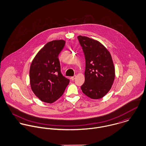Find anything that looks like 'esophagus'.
Segmentation results:
<instances>
[{
	"label": "esophagus",
	"instance_id": "esophagus-1",
	"mask_svg": "<svg viewBox=\"0 0 146 146\" xmlns=\"http://www.w3.org/2000/svg\"><path fill=\"white\" fill-rule=\"evenodd\" d=\"M76 75H74V76L71 77V80H75V79L76 78Z\"/></svg>",
	"mask_w": 146,
	"mask_h": 146
}]
</instances>
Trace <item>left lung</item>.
Wrapping results in <instances>:
<instances>
[{"instance_id":"obj_1","label":"left lung","mask_w":146,"mask_h":146,"mask_svg":"<svg viewBox=\"0 0 146 146\" xmlns=\"http://www.w3.org/2000/svg\"><path fill=\"white\" fill-rule=\"evenodd\" d=\"M85 58V82L81 89L88 97L102 98L111 89L115 76L109 51L100 42L86 36H78Z\"/></svg>"}]
</instances>
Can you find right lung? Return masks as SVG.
Returning <instances> with one entry per match:
<instances>
[{
  "label": "right lung",
  "instance_id": "obj_1",
  "mask_svg": "<svg viewBox=\"0 0 146 146\" xmlns=\"http://www.w3.org/2000/svg\"><path fill=\"white\" fill-rule=\"evenodd\" d=\"M66 42L63 40L47 42L33 60L30 68L31 89L42 101L52 104L60 98L70 83L63 76L58 55Z\"/></svg>",
  "mask_w": 146,
  "mask_h": 146
}]
</instances>
